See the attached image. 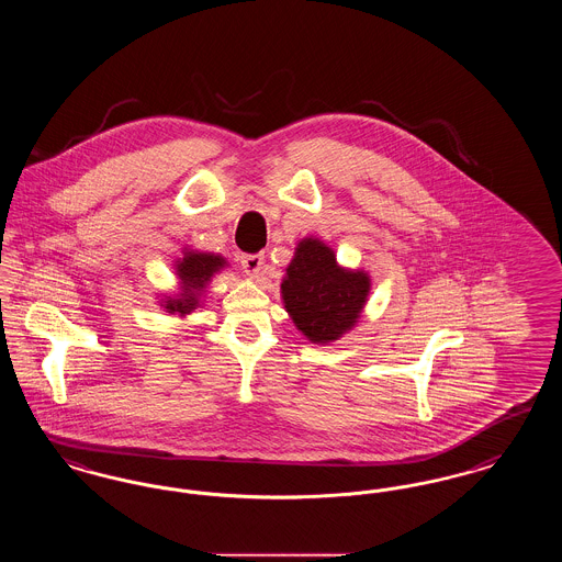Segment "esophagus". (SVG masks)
I'll return each instance as SVG.
<instances>
[{
    "label": "esophagus",
    "instance_id": "1",
    "mask_svg": "<svg viewBox=\"0 0 562 562\" xmlns=\"http://www.w3.org/2000/svg\"><path fill=\"white\" fill-rule=\"evenodd\" d=\"M266 257L263 255H245L243 257V270L247 271L250 278H259L263 271Z\"/></svg>",
    "mask_w": 562,
    "mask_h": 562
}]
</instances>
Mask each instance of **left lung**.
<instances>
[{
    "label": "left lung",
    "mask_w": 562,
    "mask_h": 562,
    "mask_svg": "<svg viewBox=\"0 0 562 562\" xmlns=\"http://www.w3.org/2000/svg\"><path fill=\"white\" fill-rule=\"evenodd\" d=\"M372 291L361 268L340 266L335 248L317 236L296 243L280 282V296L294 328L314 345H330L360 324Z\"/></svg>",
    "instance_id": "8db88e82"
}]
</instances>
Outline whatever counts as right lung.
<instances>
[{"instance_id": "add662e5", "label": "right lung", "mask_w": 562, "mask_h": 562, "mask_svg": "<svg viewBox=\"0 0 562 562\" xmlns=\"http://www.w3.org/2000/svg\"><path fill=\"white\" fill-rule=\"evenodd\" d=\"M229 261L220 252L199 248L181 247V257L173 261V273L178 278L176 291L157 292V305L167 315L186 319L188 315L204 307L206 289L217 273L227 270Z\"/></svg>"}]
</instances>
